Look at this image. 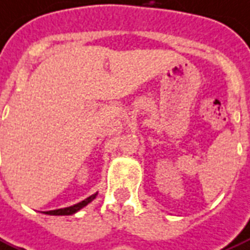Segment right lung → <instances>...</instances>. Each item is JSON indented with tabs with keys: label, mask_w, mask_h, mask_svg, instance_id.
<instances>
[{
	"label": "right lung",
	"mask_w": 250,
	"mask_h": 250,
	"mask_svg": "<svg viewBox=\"0 0 250 250\" xmlns=\"http://www.w3.org/2000/svg\"><path fill=\"white\" fill-rule=\"evenodd\" d=\"M96 195L97 194L91 195V196L85 199V200H83V202L75 204V206H71V207L61 208V209H54V211H47L46 213L47 215H72V213H75V212H78L79 209H82L83 207H85L88 203H91L92 200L96 198Z\"/></svg>",
	"instance_id": "add662e5"
}]
</instances>
